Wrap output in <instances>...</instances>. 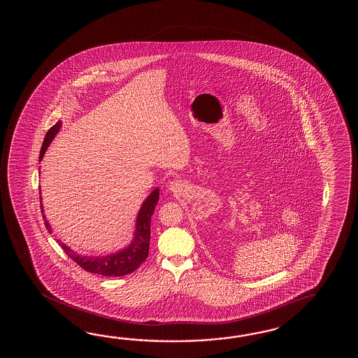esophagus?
<instances>
[{
    "label": "esophagus",
    "instance_id": "1",
    "mask_svg": "<svg viewBox=\"0 0 358 358\" xmlns=\"http://www.w3.org/2000/svg\"><path fill=\"white\" fill-rule=\"evenodd\" d=\"M169 187H170V189L171 190H176L178 189V187H179V184H178V182L174 180V182H170V185H169Z\"/></svg>",
    "mask_w": 358,
    "mask_h": 358
}]
</instances>
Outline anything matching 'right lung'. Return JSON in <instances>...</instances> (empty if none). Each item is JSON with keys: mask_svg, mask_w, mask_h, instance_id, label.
Listing matches in <instances>:
<instances>
[{"mask_svg": "<svg viewBox=\"0 0 358 358\" xmlns=\"http://www.w3.org/2000/svg\"><path fill=\"white\" fill-rule=\"evenodd\" d=\"M60 122H56L54 127L47 131L43 145L41 148V153H39V161L43 159L48 145L54 141L55 136L60 130ZM159 196H160V190L156 188L148 197L145 198L143 205L138 213L134 238L125 250L115 252L108 256H83L70 250L66 244L62 243L59 239H57V243L60 244L61 248L70 259L88 273L103 275V276H124V275L131 274L134 270H137L138 267L142 265V262L148 256L150 239H151V216L155 213V207L159 202ZM39 198H41V211L43 213L45 211L42 205V197L39 196ZM42 217L45 220L48 233H51L52 229L46 220L45 213L42 215Z\"/></svg>", "mask_w": 358, "mask_h": 358, "instance_id": "add662e5", "label": "right lung"}]
</instances>
